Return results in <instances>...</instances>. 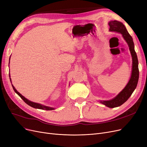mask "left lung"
<instances>
[{
  "label": "left lung",
  "instance_id": "obj_1",
  "mask_svg": "<svg viewBox=\"0 0 147 147\" xmlns=\"http://www.w3.org/2000/svg\"><path fill=\"white\" fill-rule=\"evenodd\" d=\"M110 26V31L121 33L124 40L126 41L132 57V70L131 77L127 85L115 97L109 100H99L101 104L109 108H115L122 105L131 96L136 89L139 80L138 59L136 53L134 50V44L132 37L129 35L125 25L117 20H111L108 22Z\"/></svg>",
  "mask_w": 147,
  "mask_h": 147
}]
</instances>
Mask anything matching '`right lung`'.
Instances as JSON below:
<instances>
[{
  "instance_id": "right-lung-1",
  "label": "right lung",
  "mask_w": 147,
  "mask_h": 147,
  "mask_svg": "<svg viewBox=\"0 0 147 147\" xmlns=\"http://www.w3.org/2000/svg\"><path fill=\"white\" fill-rule=\"evenodd\" d=\"M9 61H10V57H9ZM9 79H10V81L11 82V78H10V74H9ZM11 85H12V86H13V88L14 91L16 92V93H17L21 97V98L22 99V100L26 103V104H28L30 107H33L34 108H37V109L44 110H55V108H53V107L45 106L44 105L39 104V103H36V102H32L31 100H29L28 99H27L26 98H25V97L24 96L22 95L20 93H19V92L17 90H16V89L14 88V86L13 85V84H11Z\"/></svg>"
}]
</instances>
